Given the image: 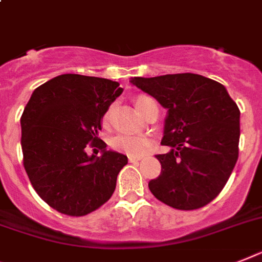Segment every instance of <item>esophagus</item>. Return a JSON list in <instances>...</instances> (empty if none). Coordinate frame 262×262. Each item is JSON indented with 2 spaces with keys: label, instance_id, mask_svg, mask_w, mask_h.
<instances>
[{
  "label": "esophagus",
  "instance_id": "1",
  "mask_svg": "<svg viewBox=\"0 0 262 262\" xmlns=\"http://www.w3.org/2000/svg\"><path fill=\"white\" fill-rule=\"evenodd\" d=\"M128 161L131 162V163H138V162L140 161V158H138V157H131V155H129V157H128Z\"/></svg>",
  "mask_w": 262,
  "mask_h": 262
}]
</instances>
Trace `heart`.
<instances>
[{"label":"heart","instance_id":"b5f03b06","mask_svg":"<svg viewBox=\"0 0 262 262\" xmlns=\"http://www.w3.org/2000/svg\"><path fill=\"white\" fill-rule=\"evenodd\" d=\"M146 97H140L139 100L136 101V105L142 103ZM108 116V114L105 115V118ZM112 147L118 151H122L124 154H128L131 157H140L143 155L148 148H150V142L146 139V138H142V136H133V135H124V134H120V135H116L112 138L111 140Z\"/></svg>","mask_w":262,"mask_h":262}]
</instances>
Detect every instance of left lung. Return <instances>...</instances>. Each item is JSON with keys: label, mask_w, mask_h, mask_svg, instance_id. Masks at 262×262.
I'll list each match as a JSON object with an SVG mask.
<instances>
[{"label": "left lung", "mask_w": 262, "mask_h": 262, "mask_svg": "<svg viewBox=\"0 0 262 262\" xmlns=\"http://www.w3.org/2000/svg\"><path fill=\"white\" fill-rule=\"evenodd\" d=\"M167 110L157 155L159 177L148 182L158 200L179 210L205 206L220 194L238 159L239 110L221 83L195 73L131 77Z\"/></svg>", "instance_id": "left-lung-1"}]
</instances>
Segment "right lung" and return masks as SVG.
<instances>
[{"label": "right lung", "instance_id": "right-lung-1", "mask_svg": "<svg viewBox=\"0 0 262 262\" xmlns=\"http://www.w3.org/2000/svg\"><path fill=\"white\" fill-rule=\"evenodd\" d=\"M118 81L60 75L33 91L21 116L24 167L41 200L67 215L105 204L127 157L97 139L103 116L120 96ZM87 145L96 146L88 156ZM101 151V155L97 152Z\"/></svg>", "mask_w": 262, "mask_h": 262}]
</instances>
